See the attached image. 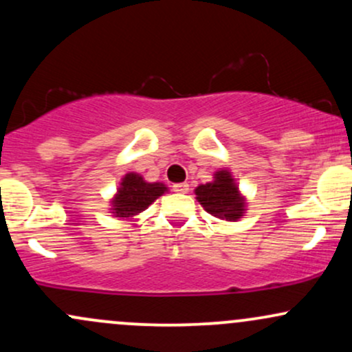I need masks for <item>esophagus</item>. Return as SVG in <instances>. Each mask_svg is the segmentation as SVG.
<instances>
[{"mask_svg":"<svg viewBox=\"0 0 352 352\" xmlns=\"http://www.w3.org/2000/svg\"><path fill=\"white\" fill-rule=\"evenodd\" d=\"M173 192L177 193H187L188 192V184H175L173 185Z\"/></svg>","mask_w":352,"mask_h":352,"instance_id":"34e87169","label":"esophagus"}]
</instances>
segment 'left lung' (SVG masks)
Masks as SVG:
<instances>
[{
  "instance_id": "obj_1",
  "label": "left lung",
  "mask_w": 352,
  "mask_h": 352,
  "mask_svg": "<svg viewBox=\"0 0 352 352\" xmlns=\"http://www.w3.org/2000/svg\"><path fill=\"white\" fill-rule=\"evenodd\" d=\"M195 195L210 215L225 220H238L243 215L245 200L240 197L238 187L227 170L217 172L215 180L210 184L199 185Z\"/></svg>"
}]
</instances>
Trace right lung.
I'll list each match as a JSON object with an SVG mask.
<instances>
[{
	"label": "right lung",
	"mask_w": 352,
	"mask_h": 352,
	"mask_svg": "<svg viewBox=\"0 0 352 352\" xmlns=\"http://www.w3.org/2000/svg\"><path fill=\"white\" fill-rule=\"evenodd\" d=\"M167 190L164 184H147L137 173H127L122 179L119 192L112 200L116 217H134L144 212L153 200L159 199Z\"/></svg>",
	"instance_id": "right-lung-1"
}]
</instances>
